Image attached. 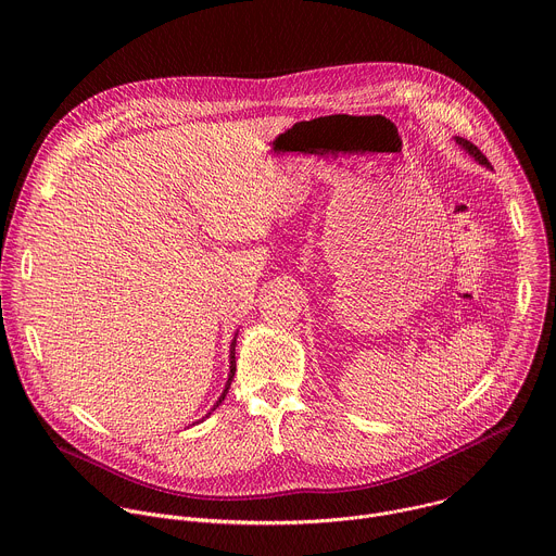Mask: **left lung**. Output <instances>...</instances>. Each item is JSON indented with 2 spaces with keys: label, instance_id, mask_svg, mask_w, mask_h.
<instances>
[{
  "label": "left lung",
  "instance_id": "obj_1",
  "mask_svg": "<svg viewBox=\"0 0 556 556\" xmlns=\"http://www.w3.org/2000/svg\"><path fill=\"white\" fill-rule=\"evenodd\" d=\"M455 142H457V144H459V147H462V149H464L468 155H472L475 161H478L480 165H484V167H489V169H491V163L486 161V155H484V153H482L478 147H475L472 142H468L466 138H459V136H455Z\"/></svg>",
  "mask_w": 556,
  "mask_h": 556
}]
</instances>
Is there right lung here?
Instances as JSON below:
<instances>
[{"instance_id": "obj_1", "label": "right lung", "mask_w": 556, "mask_h": 556, "mask_svg": "<svg viewBox=\"0 0 556 556\" xmlns=\"http://www.w3.org/2000/svg\"><path fill=\"white\" fill-rule=\"evenodd\" d=\"M235 343H237V334H235V339H232V343H230V356H228V361H230V367H228V378H226V384H224V391H222V395L219 399L215 401V405H213V409L211 412H215L222 403H224V399H226V393H228V387H230V382H232V376H235ZM211 412L206 414V418L211 416ZM204 420V418H202ZM200 422V420H198Z\"/></svg>"}]
</instances>
